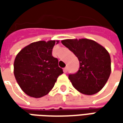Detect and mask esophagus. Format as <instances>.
<instances>
[{"label": "esophagus", "instance_id": "1", "mask_svg": "<svg viewBox=\"0 0 123 123\" xmlns=\"http://www.w3.org/2000/svg\"><path fill=\"white\" fill-rule=\"evenodd\" d=\"M67 71H68V68H67V67H65L64 68V73H66Z\"/></svg>", "mask_w": 123, "mask_h": 123}]
</instances>
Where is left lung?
<instances>
[{
  "instance_id": "8db88e82",
  "label": "left lung",
  "mask_w": 123,
  "mask_h": 123,
  "mask_svg": "<svg viewBox=\"0 0 123 123\" xmlns=\"http://www.w3.org/2000/svg\"><path fill=\"white\" fill-rule=\"evenodd\" d=\"M62 43L79 61L78 71L68 74L74 87L87 95L99 92L111 73V59L107 50L96 42L88 39L65 40Z\"/></svg>"
}]
</instances>
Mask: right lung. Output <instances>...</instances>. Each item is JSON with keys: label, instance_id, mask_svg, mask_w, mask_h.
I'll use <instances>...</instances> for the list:
<instances>
[{"label": "right lung", "instance_id": "add662e5", "mask_svg": "<svg viewBox=\"0 0 123 123\" xmlns=\"http://www.w3.org/2000/svg\"><path fill=\"white\" fill-rule=\"evenodd\" d=\"M55 42L59 41L31 43L16 57L14 76L23 92L30 97L40 98L46 95L63 73L58 59L52 55Z\"/></svg>", "mask_w": 123, "mask_h": 123}]
</instances>
